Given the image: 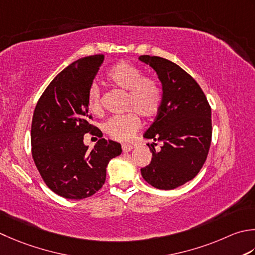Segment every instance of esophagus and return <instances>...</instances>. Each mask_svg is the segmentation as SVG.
Returning a JSON list of instances; mask_svg holds the SVG:
<instances>
[{"instance_id": "1", "label": "esophagus", "mask_w": 255, "mask_h": 255, "mask_svg": "<svg viewBox=\"0 0 255 255\" xmlns=\"http://www.w3.org/2000/svg\"><path fill=\"white\" fill-rule=\"evenodd\" d=\"M122 148H123V151L124 152H129V151H131L132 149H133V147L131 146V144H128V143H124L123 146H122Z\"/></svg>"}]
</instances>
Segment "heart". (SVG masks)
Masks as SVG:
<instances>
[{
    "mask_svg": "<svg viewBox=\"0 0 255 255\" xmlns=\"http://www.w3.org/2000/svg\"><path fill=\"white\" fill-rule=\"evenodd\" d=\"M106 77L113 86L127 92L125 111L133 112L109 118L103 124V130L114 140L129 141L140 128V118L137 114L149 119L159 112L162 102V89L156 79L143 77L140 68L127 62L114 65L107 72ZM87 104L92 113H102L101 89L96 83L88 87Z\"/></svg>",
    "mask_w": 255,
    "mask_h": 255,
    "instance_id": "b5f03b06",
    "label": "heart"
}]
</instances>
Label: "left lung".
<instances>
[{"instance_id": "obj_1", "label": "left lung", "mask_w": 255, "mask_h": 255, "mask_svg": "<svg viewBox=\"0 0 255 255\" xmlns=\"http://www.w3.org/2000/svg\"><path fill=\"white\" fill-rule=\"evenodd\" d=\"M139 61L157 73L162 85V102L143 137L153 144L151 162L140 169L152 187L172 190L197 176L206 162L212 137L211 108L198 83L177 64L158 56L141 55Z\"/></svg>"}]
</instances>
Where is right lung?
<instances>
[{"mask_svg":"<svg viewBox=\"0 0 255 255\" xmlns=\"http://www.w3.org/2000/svg\"><path fill=\"white\" fill-rule=\"evenodd\" d=\"M104 62V55L82 57L63 69L35 107L31 143L35 166L44 182L58 196L84 199L93 196L106 180V168L122 153L119 142L106 140L92 126L87 91ZM101 138L92 151L83 134Z\"/></svg>","mask_w":255,"mask_h":255,"instance_id":"right-lung-1","label":"right lung"}]
</instances>
